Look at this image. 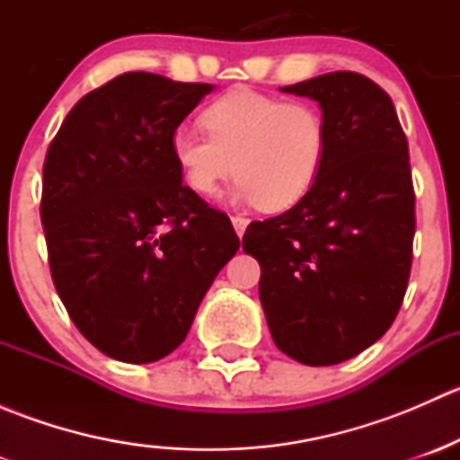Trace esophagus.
<instances>
[{"label":"esophagus","mask_w":460,"mask_h":460,"mask_svg":"<svg viewBox=\"0 0 460 460\" xmlns=\"http://www.w3.org/2000/svg\"><path fill=\"white\" fill-rule=\"evenodd\" d=\"M231 225H234L235 234L243 235V234H244V229H247L249 220H247V217H243V216H234V217H231Z\"/></svg>","instance_id":"1"}]
</instances>
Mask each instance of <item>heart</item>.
<instances>
[{"label":"heart","mask_w":460,"mask_h":460,"mask_svg":"<svg viewBox=\"0 0 460 460\" xmlns=\"http://www.w3.org/2000/svg\"><path fill=\"white\" fill-rule=\"evenodd\" d=\"M200 119L207 133L184 124L169 144L184 184L198 196H213L238 173L240 202L282 211L316 184L329 146L318 106L235 86L208 102Z\"/></svg>","instance_id":"heart-1"}]
</instances>
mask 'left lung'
I'll use <instances>...</instances> for the list:
<instances>
[{"mask_svg":"<svg viewBox=\"0 0 460 460\" xmlns=\"http://www.w3.org/2000/svg\"><path fill=\"white\" fill-rule=\"evenodd\" d=\"M316 100L329 146L312 191L252 222L243 249L260 262V303L278 349L336 365L374 345L396 318L414 244L410 148L387 93L351 71L280 88Z\"/></svg>","mask_w":460,"mask_h":460,"instance_id":"1","label":"left lung"}]
</instances>
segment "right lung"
I'll use <instances>...</instances> for the list:
<instances>
[{"label":"right lung","mask_w":460,"mask_h":460,"mask_svg":"<svg viewBox=\"0 0 460 460\" xmlns=\"http://www.w3.org/2000/svg\"><path fill=\"white\" fill-rule=\"evenodd\" d=\"M211 91L124 73L73 106L46 153L40 216L55 289L82 336L122 363L169 356L240 247L171 157V133Z\"/></svg>","instance_id":"obj_1"}]
</instances>
